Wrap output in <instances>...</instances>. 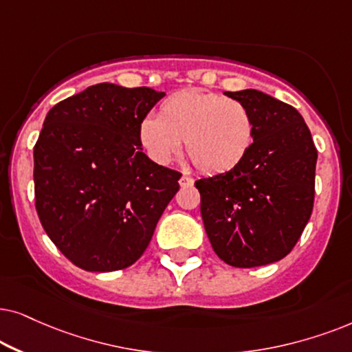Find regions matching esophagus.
<instances>
[{
	"instance_id": "obj_1",
	"label": "esophagus",
	"mask_w": 352,
	"mask_h": 352,
	"mask_svg": "<svg viewBox=\"0 0 352 352\" xmlns=\"http://www.w3.org/2000/svg\"><path fill=\"white\" fill-rule=\"evenodd\" d=\"M193 184H195V180L191 179V177L182 175V179H180V186H182V188H190V186H193Z\"/></svg>"
}]
</instances>
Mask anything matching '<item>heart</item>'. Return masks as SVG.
Returning <instances> with one entry per match:
<instances>
[{"mask_svg":"<svg viewBox=\"0 0 352 352\" xmlns=\"http://www.w3.org/2000/svg\"><path fill=\"white\" fill-rule=\"evenodd\" d=\"M144 151L167 166L182 148L199 172L225 173L240 166L254 142V120L243 102L212 91L182 90L144 116L138 127Z\"/></svg>","mask_w":352,"mask_h":352,"instance_id":"b5f03b06","label":"heart"}]
</instances>
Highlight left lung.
<instances>
[{"instance_id": "left-lung-1", "label": "left lung", "mask_w": 352, "mask_h": 352, "mask_svg": "<svg viewBox=\"0 0 352 352\" xmlns=\"http://www.w3.org/2000/svg\"><path fill=\"white\" fill-rule=\"evenodd\" d=\"M223 95L250 109L254 142L233 170L196 182L201 215L223 262L267 265L293 250L311 219L317 149L293 106L252 88Z\"/></svg>"}]
</instances>
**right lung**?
<instances>
[{
  "instance_id": "right-lung-1",
  "label": "right lung",
  "mask_w": 352,
  "mask_h": 352,
  "mask_svg": "<svg viewBox=\"0 0 352 352\" xmlns=\"http://www.w3.org/2000/svg\"><path fill=\"white\" fill-rule=\"evenodd\" d=\"M166 93L98 83L51 107L34 149L35 208L46 235L88 272L132 265L179 191L153 162L140 122Z\"/></svg>"
}]
</instances>
